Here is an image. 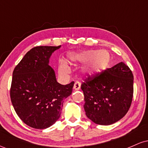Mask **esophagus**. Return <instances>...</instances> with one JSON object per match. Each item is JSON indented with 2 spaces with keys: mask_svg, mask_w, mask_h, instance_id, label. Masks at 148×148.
Segmentation results:
<instances>
[{
  "mask_svg": "<svg viewBox=\"0 0 148 148\" xmlns=\"http://www.w3.org/2000/svg\"><path fill=\"white\" fill-rule=\"evenodd\" d=\"M80 88H81V84H80V82L79 81H76L75 84L74 85V90H78L80 89Z\"/></svg>",
  "mask_w": 148,
  "mask_h": 148,
  "instance_id": "obj_1",
  "label": "esophagus"
}]
</instances>
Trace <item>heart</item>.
<instances>
[{
  "label": "heart",
  "instance_id": "heart-1",
  "mask_svg": "<svg viewBox=\"0 0 148 148\" xmlns=\"http://www.w3.org/2000/svg\"><path fill=\"white\" fill-rule=\"evenodd\" d=\"M67 60L69 63L87 62L84 67V72L88 75L92 76L104 71L111 62V56L106 51L87 50L69 55ZM58 71L61 75H66L69 72V67L64 61L59 63Z\"/></svg>",
  "mask_w": 148,
  "mask_h": 148
}]
</instances>
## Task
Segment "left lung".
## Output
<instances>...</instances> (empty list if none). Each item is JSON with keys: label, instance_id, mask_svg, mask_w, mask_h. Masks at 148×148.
<instances>
[{"label": "left lung", "instance_id": "1", "mask_svg": "<svg viewBox=\"0 0 148 148\" xmlns=\"http://www.w3.org/2000/svg\"><path fill=\"white\" fill-rule=\"evenodd\" d=\"M86 115L93 123L109 125L128 112L134 93V76L121 62L88 79L81 84Z\"/></svg>", "mask_w": 148, "mask_h": 148}]
</instances>
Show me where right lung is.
Instances as JSON below:
<instances>
[{
    "label": "right lung",
    "mask_w": 148,
    "mask_h": 148,
    "mask_svg": "<svg viewBox=\"0 0 148 148\" xmlns=\"http://www.w3.org/2000/svg\"><path fill=\"white\" fill-rule=\"evenodd\" d=\"M58 47L40 46L30 49L15 67L10 98L16 114L35 129L48 128L60 116L64 99L72 94L74 82L61 85L49 66Z\"/></svg>",
    "instance_id": "add662e5"
}]
</instances>
